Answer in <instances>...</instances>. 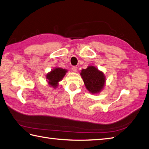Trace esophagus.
Wrapping results in <instances>:
<instances>
[{"label":"esophagus","mask_w":149,"mask_h":149,"mask_svg":"<svg viewBox=\"0 0 149 149\" xmlns=\"http://www.w3.org/2000/svg\"><path fill=\"white\" fill-rule=\"evenodd\" d=\"M72 70L74 72H77L78 70V67L77 66H72Z\"/></svg>","instance_id":"1"}]
</instances>
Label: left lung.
Instances as JSON below:
<instances>
[{"label":"left lung","mask_w":149,"mask_h":149,"mask_svg":"<svg viewBox=\"0 0 149 149\" xmlns=\"http://www.w3.org/2000/svg\"><path fill=\"white\" fill-rule=\"evenodd\" d=\"M80 75L83 79L86 89L92 94H98L104 89L105 84V77L102 71L94 66H88L82 69Z\"/></svg>","instance_id":"obj_1"}]
</instances>
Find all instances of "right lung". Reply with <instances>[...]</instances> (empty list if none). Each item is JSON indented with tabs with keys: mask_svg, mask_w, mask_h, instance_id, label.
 I'll list each match as a JSON object with an SVG mask.
<instances>
[{
	"mask_svg": "<svg viewBox=\"0 0 149 149\" xmlns=\"http://www.w3.org/2000/svg\"><path fill=\"white\" fill-rule=\"evenodd\" d=\"M67 72L68 71L65 69L55 68L51 70V71L48 72L46 74V79L49 86L56 88L58 85L59 81L62 80Z\"/></svg>",
	"mask_w": 149,
	"mask_h": 149,
	"instance_id": "1",
	"label": "right lung"
}]
</instances>
